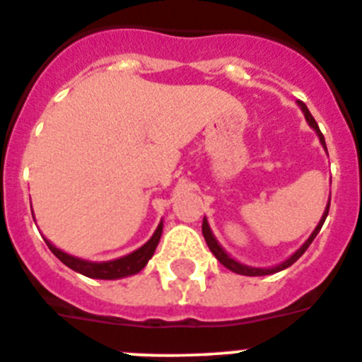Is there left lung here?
Here are the masks:
<instances>
[{
    "label": "left lung",
    "mask_w": 362,
    "mask_h": 362,
    "mask_svg": "<svg viewBox=\"0 0 362 362\" xmlns=\"http://www.w3.org/2000/svg\"><path fill=\"white\" fill-rule=\"evenodd\" d=\"M299 107H300V110H303V114H305V117H306V121H308L310 127H312V129L315 130V132H317L319 141H321V145L326 148L325 136H322L321 130H319V124L315 123V119H313V116H312V114H310L308 108H306V105L303 103V101H299ZM328 210H330V203L326 204V210H325V214H322L321 221H319V225L315 226V230H313V232H312V235H310V238L306 239L305 245L300 246V248L296 252V254L290 255V257L286 259L284 263L277 264V267H272V268H254V267H246V264H241V263H239V261H235V259L230 257V255L226 254V252L223 250V248H221V245H219V243H217V239L214 238V233H212V230H210L209 221H206V219H203V235H204V241H206V245H209L210 252H212V254L216 255L217 261H219V263L223 264V267L228 268V270L235 272V274H241V276H268V274H276V272H281V270H284V268L292 267V264L296 263L297 259H299L300 255L305 254L306 248H308V246L312 245V241H313V239H315V235H317V233H319V230L322 228V223H325L326 216H328Z\"/></svg>",
    "instance_id": "left-lung-1"
}]
</instances>
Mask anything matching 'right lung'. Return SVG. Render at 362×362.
Returning <instances> with one entry per match:
<instances>
[{
  "mask_svg": "<svg viewBox=\"0 0 362 362\" xmlns=\"http://www.w3.org/2000/svg\"><path fill=\"white\" fill-rule=\"evenodd\" d=\"M161 233L163 223H159V226L156 228L152 238H150L141 248H137L136 252L124 255V257L107 261V263H92V261L74 257V255H69L63 250H59V248H56V246L50 241H47V239H45V243H47V246L50 248V252H52L63 264L72 268L74 272H79L83 276L92 277V279H121V277L134 276V274L141 272L143 268L146 267L148 259L152 257L153 252H156V246H158L159 239H161Z\"/></svg>",
  "mask_w": 362,
  "mask_h": 362,
  "instance_id": "obj_1",
  "label": "right lung"
}]
</instances>
